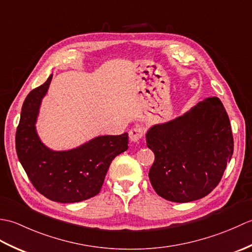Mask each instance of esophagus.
Segmentation results:
<instances>
[{
	"label": "esophagus",
	"instance_id": "1",
	"mask_svg": "<svg viewBox=\"0 0 252 252\" xmlns=\"http://www.w3.org/2000/svg\"><path fill=\"white\" fill-rule=\"evenodd\" d=\"M144 127L142 126H135L131 129V131L129 132V137L131 142H138L141 138L144 136Z\"/></svg>",
	"mask_w": 252,
	"mask_h": 252
}]
</instances>
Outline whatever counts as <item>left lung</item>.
I'll return each instance as SVG.
<instances>
[{"instance_id": "1", "label": "left lung", "mask_w": 252, "mask_h": 252, "mask_svg": "<svg viewBox=\"0 0 252 252\" xmlns=\"http://www.w3.org/2000/svg\"><path fill=\"white\" fill-rule=\"evenodd\" d=\"M146 142L155 154L151 183L160 197L173 202L210 194L234 152L229 118L218 97L206 98L183 116L152 126Z\"/></svg>"}]
</instances>
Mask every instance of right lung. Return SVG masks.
I'll return each instance as SVG.
<instances>
[{
    "label": "right lung",
    "instance_id": "obj_1",
    "mask_svg": "<svg viewBox=\"0 0 252 252\" xmlns=\"http://www.w3.org/2000/svg\"><path fill=\"white\" fill-rule=\"evenodd\" d=\"M51 80L52 74L24 101L16 131V152L40 194L62 203L87 200L99 192L114 158L129 148V135L98 136L67 152L47 148L36 134L35 121Z\"/></svg>",
    "mask_w": 252,
    "mask_h": 252
}]
</instances>
